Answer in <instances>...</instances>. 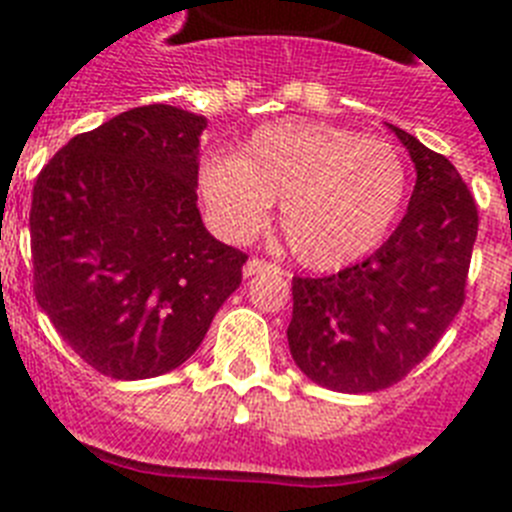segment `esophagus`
<instances>
[{"instance_id":"1","label":"esophagus","mask_w":512,"mask_h":512,"mask_svg":"<svg viewBox=\"0 0 512 512\" xmlns=\"http://www.w3.org/2000/svg\"><path fill=\"white\" fill-rule=\"evenodd\" d=\"M264 271H279V269L264 259H248L246 266H243V277H256V274H264Z\"/></svg>"}]
</instances>
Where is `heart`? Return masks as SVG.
Segmentation results:
<instances>
[{"label": "heart", "instance_id": "b5f03b06", "mask_svg": "<svg viewBox=\"0 0 512 512\" xmlns=\"http://www.w3.org/2000/svg\"><path fill=\"white\" fill-rule=\"evenodd\" d=\"M207 220L230 243L279 228L307 269L330 271L372 253L408 194L400 153L377 138L312 120L253 130L235 156H207L197 169Z\"/></svg>", "mask_w": 512, "mask_h": 512}]
</instances>
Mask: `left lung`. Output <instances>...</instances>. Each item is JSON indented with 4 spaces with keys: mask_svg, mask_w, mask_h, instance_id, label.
Here are the masks:
<instances>
[{
    "mask_svg": "<svg viewBox=\"0 0 512 512\" xmlns=\"http://www.w3.org/2000/svg\"><path fill=\"white\" fill-rule=\"evenodd\" d=\"M415 164V189L395 233L330 277L292 279L289 354L333 392H377L431 354L464 305L477 205L449 158L387 125Z\"/></svg>",
    "mask_w": 512,
    "mask_h": 512,
    "instance_id": "8db88e82",
    "label": "left lung"
}]
</instances>
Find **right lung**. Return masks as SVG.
Wrapping results in <instances>:
<instances>
[{
  "label": "right lung",
  "mask_w": 512,
  "mask_h": 512,
  "mask_svg": "<svg viewBox=\"0 0 512 512\" xmlns=\"http://www.w3.org/2000/svg\"><path fill=\"white\" fill-rule=\"evenodd\" d=\"M205 128L171 104L135 107L71 138L35 182L38 305L112 379L182 366L241 287L248 256L212 238L197 207Z\"/></svg>",
  "instance_id": "add662e5"
}]
</instances>
